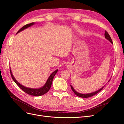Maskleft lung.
<instances>
[{
  "label": "left lung",
  "mask_w": 124,
  "mask_h": 124,
  "mask_svg": "<svg viewBox=\"0 0 124 124\" xmlns=\"http://www.w3.org/2000/svg\"><path fill=\"white\" fill-rule=\"evenodd\" d=\"M104 35H105V39H106L107 40H108L112 44H113V42H112V40H111V37H110V35H109V34L108 33V32H107L106 31H105ZM70 87H71V88L72 91L74 92V93L75 95H76L77 96L79 97H82V98H88V97H92V96H93L96 95V94L100 92V91H101V90H102V89H103V88H104V87H102V88H101V89H100L99 90L95 91V92H94L91 93H89V94H81V93H78V92H77V91L74 89V88L72 87V85H70Z\"/></svg>",
  "instance_id": "obj_1"
}]
</instances>
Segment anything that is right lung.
<instances>
[{"mask_svg": "<svg viewBox=\"0 0 124 124\" xmlns=\"http://www.w3.org/2000/svg\"><path fill=\"white\" fill-rule=\"evenodd\" d=\"M34 24V23H31L30 24H26V25L24 26L23 27L21 28L17 32V33H19V32H21V31H22L23 30H24L25 29H26L28 28L29 27L31 26L32 25H33ZM58 70L57 69L55 71H54L50 75L49 78H48L46 82V84H45V85L42 87L41 88H39V89H32V88H27L24 87L23 85H21L19 83H18L17 80H16L15 78L14 77L13 75L12 74V71H11V69L10 68V74H11V76L12 78L13 79L14 81L15 82V83L17 84L19 88H20L21 89H22L24 92H25L26 93L28 94L29 95H32V96H41L42 95H44L45 94H46V93H47L48 91H49L50 89L51 88V85L52 84V82H53V80L54 78V77L55 75V74L57 73V71H58Z\"/></svg>", "mask_w": 124, "mask_h": 124, "instance_id": "right-lung-1", "label": "right lung"}]
</instances>
